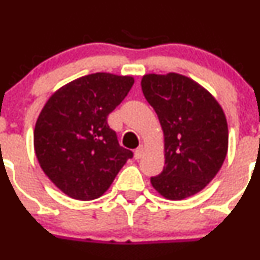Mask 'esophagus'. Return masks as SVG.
I'll return each instance as SVG.
<instances>
[{
  "label": "esophagus",
  "instance_id": "obj_1",
  "mask_svg": "<svg viewBox=\"0 0 260 260\" xmlns=\"http://www.w3.org/2000/svg\"><path fill=\"white\" fill-rule=\"evenodd\" d=\"M143 154H145V147H143V146L138 147V148L135 151V158H136V159L142 158Z\"/></svg>",
  "mask_w": 260,
  "mask_h": 260
}]
</instances>
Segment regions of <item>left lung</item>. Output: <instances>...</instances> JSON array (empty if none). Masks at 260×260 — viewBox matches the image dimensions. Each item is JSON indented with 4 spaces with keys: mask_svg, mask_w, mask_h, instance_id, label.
Masks as SVG:
<instances>
[{
    "mask_svg": "<svg viewBox=\"0 0 260 260\" xmlns=\"http://www.w3.org/2000/svg\"><path fill=\"white\" fill-rule=\"evenodd\" d=\"M141 85L164 131L165 167L151 177L152 186L169 200L190 198L224 164L229 143L224 111L210 91L177 73L146 74Z\"/></svg>",
    "mask_w": 260,
    "mask_h": 260,
    "instance_id": "left-lung-1",
    "label": "left lung"
}]
</instances>
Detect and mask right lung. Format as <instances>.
Wrapping results in <instances>:
<instances>
[{
	"mask_svg": "<svg viewBox=\"0 0 260 260\" xmlns=\"http://www.w3.org/2000/svg\"><path fill=\"white\" fill-rule=\"evenodd\" d=\"M133 83L129 75H85L57 89L41 109L34 131L35 154L65 195L81 201L98 199L133 157L107 122Z\"/></svg>",
	"mask_w": 260,
	"mask_h": 260,
	"instance_id": "right-lung-1",
	"label": "right lung"
}]
</instances>
